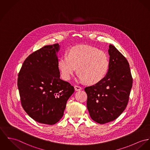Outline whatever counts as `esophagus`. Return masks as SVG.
Wrapping results in <instances>:
<instances>
[{
    "instance_id": "1",
    "label": "esophagus",
    "mask_w": 150,
    "mask_h": 150,
    "mask_svg": "<svg viewBox=\"0 0 150 150\" xmlns=\"http://www.w3.org/2000/svg\"><path fill=\"white\" fill-rule=\"evenodd\" d=\"M74 88H75V91H80V90H81L82 89L81 87H80V86H74Z\"/></svg>"
}]
</instances>
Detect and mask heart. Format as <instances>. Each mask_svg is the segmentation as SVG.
Here are the masks:
<instances>
[{
	"mask_svg": "<svg viewBox=\"0 0 150 150\" xmlns=\"http://www.w3.org/2000/svg\"><path fill=\"white\" fill-rule=\"evenodd\" d=\"M108 66L109 61L104 52L86 45L72 47L69 55H62L58 62V68L64 79L69 80L78 67V80L91 84L103 79Z\"/></svg>",
	"mask_w": 150,
	"mask_h": 150,
	"instance_id": "1",
	"label": "heart"
}]
</instances>
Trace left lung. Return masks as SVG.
<instances>
[{"label":"left lung","mask_w":150,"mask_h":150,"mask_svg":"<svg viewBox=\"0 0 150 150\" xmlns=\"http://www.w3.org/2000/svg\"><path fill=\"white\" fill-rule=\"evenodd\" d=\"M109 66L105 77L86 87L87 107L92 120L99 124L114 120L127 106L132 86L129 63L113 45H110Z\"/></svg>","instance_id":"left-lung-1"}]
</instances>
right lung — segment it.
<instances>
[{"label": "right lung", "mask_w": 150, "mask_h": 150, "mask_svg": "<svg viewBox=\"0 0 150 150\" xmlns=\"http://www.w3.org/2000/svg\"><path fill=\"white\" fill-rule=\"evenodd\" d=\"M58 43L47 45L30 54L18 74V87L21 103L35 121L57 123L62 117L74 88L60 78Z\"/></svg>", "instance_id": "obj_1"}]
</instances>
